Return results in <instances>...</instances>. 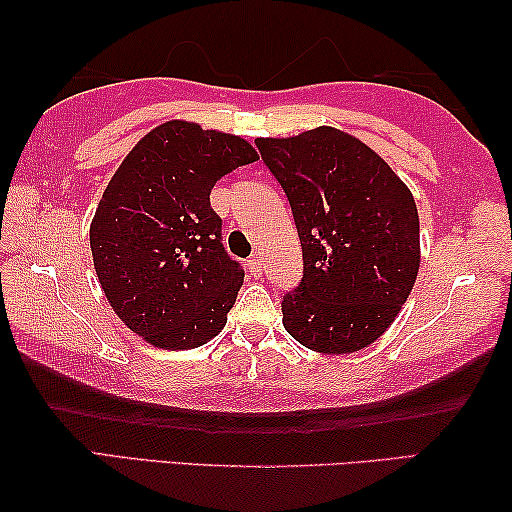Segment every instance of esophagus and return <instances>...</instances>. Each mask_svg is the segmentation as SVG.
<instances>
[{
    "label": "esophagus",
    "instance_id": "obj_1",
    "mask_svg": "<svg viewBox=\"0 0 512 512\" xmlns=\"http://www.w3.org/2000/svg\"><path fill=\"white\" fill-rule=\"evenodd\" d=\"M247 267H249V272L254 274V276H261V274H263V263H261V256H251L249 261H247Z\"/></svg>",
    "mask_w": 512,
    "mask_h": 512
}]
</instances>
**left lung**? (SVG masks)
<instances>
[{
  "mask_svg": "<svg viewBox=\"0 0 512 512\" xmlns=\"http://www.w3.org/2000/svg\"><path fill=\"white\" fill-rule=\"evenodd\" d=\"M295 215L304 276L283 326L320 354H354L388 331L420 270L413 192L383 158L335 127L256 138Z\"/></svg>",
  "mask_w": 512,
  "mask_h": 512,
  "instance_id": "obj_1",
  "label": "left lung"
}]
</instances>
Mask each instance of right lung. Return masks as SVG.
Segmentation results:
<instances>
[{"label":"right lung","instance_id":"right-lung-1","mask_svg":"<svg viewBox=\"0 0 512 512\" xmlns=\"http://www.w3.org/2000/svg\"><path fill=\"white\" fill-rule=\"evenodd\" d=\"M258 161L233 133L163 122L108 181L90 224L97 279L127 329L158 349H195L224 329L245 281L222 245L211 190Z\"/></svg>","mask_w":512,"mask_h":512}]
</instances>
